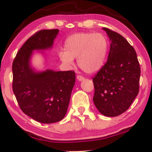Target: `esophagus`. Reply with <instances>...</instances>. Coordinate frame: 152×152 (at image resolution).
<instances>
[{"instance_id": "obj_1", "label": "esophagus", "mask_w": 152, "mask_h": 152, "mask_svg": "<svg viewBox=\"0 0 152 152\" xmlns=\"http://www.w3.org/2000/svg\"><path fill=\"white\" fill-rule=\"evenodd\" d=\"M77 79L78 81H82V80H84V77L82 75H77Z\"/></svg>"}]
</instances>
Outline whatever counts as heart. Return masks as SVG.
<instances>
[{
  "label": "heart",
  "instance_id": "obj_1",
  "mask_svg": "<svg viewBox=\"0 0 152 152\" xmlns=\"http://www.w3.org/2000/svg\"><path fill=\"white\" fill-rule=\"evenodd\" d=\"M65 51L59 52L61 60L72 65L77 58L80 68L86 73H94L102 66L109 50V40L100 33L80 32L69 36L65 42Z\"/></svg>",
  "mask_w": 152,
  "mask_h": 152
}]
</instances>
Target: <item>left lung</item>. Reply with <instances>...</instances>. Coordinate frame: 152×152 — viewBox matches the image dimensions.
<instances>
[{"instance_id":"left-lung-1","label":"left lung","mask_w":152,"mask_h":152,"mask_svg":"<svg viewBox=\"0 0 152 152\" xmlns=\"http://www.w3.org/2000/svg\"><path fill=\"white\" fill-rule=\"evenodd\" d=\"M111 40L107 62L93 77V100L102 115L117 117L137 96L140 66L134 48L121 35L103 28Z\"/></svg>"}]
</instances>
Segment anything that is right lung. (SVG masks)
I'll list each match as a JSON object with an SVG mask.
<instances>
[{
    "label": "right lung",
    "mask_w": 152,
    "mask_h": 152,
    "mask_svg": "<svg viewBox=\"0 0 152 152\" xmlns=\"http://www.w3.org/2000/svg\"><path fill=\"white\" fill-rule=\"evenodd\" d=\"M58 31H37L22 45L12 64V89L19 107L28 117L43 124L64 119L75 82L72 70L36 72L30 66L33 51L51 48Z\"/></svg>",
    "instance_id": "1"
}]
</instances>
